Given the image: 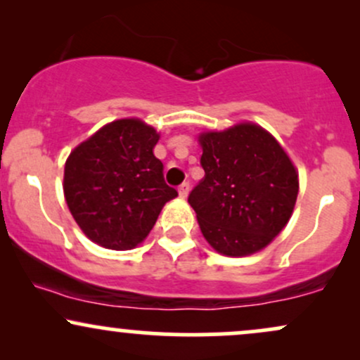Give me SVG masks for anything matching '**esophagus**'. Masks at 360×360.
<instances>
[{"instance_id": "esophagus-1", "label": "esophagus", "mask_w": 360, "mask_h": 360, "mask_svg": "<svg viewBox=\"0 0 360 360\" xmlns=\"http://www.w3.org/2000/svg\"><path fill=\"white\" fill-rule=\"evenodd\" d=\"M177 193H179V196L183 198H188V194H189V183H183L179 186V188H177Z\"/></svg>"}]
</instances>
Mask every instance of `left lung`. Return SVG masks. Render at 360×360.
Wrapping results in <instances>:
<instances>
[{
    "instance_id": "1",
    "label": "left lung",
    "mask_w": 360,
    "mask_h": 360,
    "mask_svg": "<svg viewBox=\"0 0 360 360\" xmlns=\"http://www.w3.org/2000/svg\"><path fill=\"white\" fill-rule=\"evenodd\" d=\"M205 177L188 203L206 242L226 257L262 250L295 210L300 177L283 146L257 123L198 135Z\"/></svg>"
}]
</instances>
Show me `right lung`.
Listing matches in <instances>:
<instances>
[{"instance_id":"obj_1","label":"right lung","mask_w":360,"mask_h":360,"mask_svg":"<svg viewBox=\"0 0 360 360\" xmlns=\"http://www.w3.org/2000/svg\"><path fill=\"white\" fill-rule=\"evenodd\" d=\"M160 134L140 118L106 123L69 154L64 198L91 242L130 250L146 240L160 210L177 191L154 155Z\"/></svg>"}]
</instances>
